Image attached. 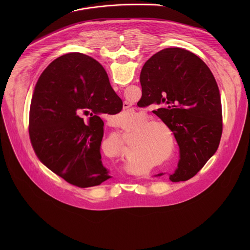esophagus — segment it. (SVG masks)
<instances>
[{
    "instance_id": "obj_1",
    "label": "esophagus",
    "mask_w": 250,
    "mask_h": 250,
    "mask_svg": "<svg viewBox=\"0 0 250 250\" xmlns=\"http://www.w3.org/2000/svg\"><path fill=\"white\" fill-rule=\"evenodd\" d=\"M123 105H124V109H128V108H130V104H129L127 102H124Z\"/></svg>"
}]
</instances>
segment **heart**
<instances>
[{
    "label": "heart",
    "mask_w": 250,
    "mask_h": 250,
    "mask_svg": "<svg viewBox=\"0 0 250 250\" xmlns=\"http://www.w3.org/2000/svg\"><path fill=\"white\" fill-rule=\"evenodd\" d=\"M139 122L141 123L136 129L129 133L128 145L132 150L127 154V160L132 164H149L156 159L163 157V161L169 160L175 148V137L169 125L159 119H149L146 114L139 115ZM165 130L168 135L164 131ZM169 138V146H167V138ZM104 142L116 147L119 152L123 145L116 136L106 137ZM154 164L152 167H155Z\"/></svg>",
    "instance_id": "heart-1"
}]
</instances>
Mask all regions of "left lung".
I'll use <instances>...</instances> for the list:
<instances>
[{
	"label": "left lung",
	"instance_id": "8db88e82",
	"mask_svg": "<svg viewBox=\"0 0 250 250\" xmlns=\"http://www.w3.org/2000/svg\"><path fill=\"white\" fill-rule=\"evenodd\" d=\"M140 84V101L145 106H157L153 113L169 125L180 147L178 168L169 179L189 180L220 146L223 113L215 77L196 54L172 47L160 50L145 63Z\"/></svg>",
	"mask_w": 250,
	"mask_h": 250
}]
</instances>
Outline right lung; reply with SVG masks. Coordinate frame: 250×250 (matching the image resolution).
Returning a JSON list of instances; mask_svg holds the SVG:
<instances>
[{
    "label": "right lung",
    "instance_id": "right-lung-1",
    "mask_svg": "<svg viewBox=\"0 0 250 250\" xmlns=\"http://www.w3.org/2000/svg\"><path fill=\"white\" fill-rule=\"evenodd\" d=\"M121 101L94 58L73 52L53 60L40 76L30 103L29 138L38 158L80 188L108 180L101 160L104 122L99 116L111 115Z\"/></svg>",
    "mask_w": 250,
    "mask_h": 250
}]
</instances>
